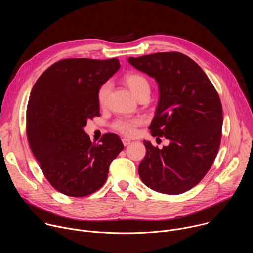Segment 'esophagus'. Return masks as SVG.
Wrapping results in <instances>:
<instances>
[{
  "instance_id": "1",
  "label": "esophagus",
  "mask_w": 253,
  "mask_h": 253,
  "mask_svg": "<svg viewBox=\"0 0 253 253\" xmlns=\"http://www.w3.org/2000/svg\"><path fill=\"white\" fill-rule=\"evenodd\" d=\"M122 143H123V145L126 147V146H128V145L131 143V140L124 138V139H122Z\"/></svg>"
}]
</instances>
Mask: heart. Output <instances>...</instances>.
Segmentation results:
<instances>
[{
    "mask_svg": "<svg viewBox=\"0 0 253 253\" xmlns=\"http://www.w3.org/2000/svg\"><path fill=\"white\" fill-rule=\"evenodd\" d=\"M123 81L137 98H140L143 95H149L150 83L145 75L139 72H130L124 75ZM110 90L111 83L109 81L102 83L99 86L97 90V101L99 106L104 107L106 105ZM143 124L144 121L142 118H118L111 124V128L123 136L132 137L137 133V129Z\"/></svg>",
    "mask_w": 253,
    "mask_h": 253,
    "instance_id": "1",
    "label": "heart"
}]
</instances>
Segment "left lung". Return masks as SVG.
Returning a JSON list of instances; mask_svg holds the SVG:
<instances>
[{
    "label": "left lung",
    "instance_id": "obj_1",
    "mask_svg": "<svg viewBox=\"0 0 253 253\" xmlns=\"http://www.w3.org/2000/svg\"><path fill=\"white\" fill-rule=\"evenodd\" d=\"M128 61L157 80L160 100L149 129L157 139L170 140L163 149L144 141L140 178L159 193H185L203 180L216 158L223 121L218 93L204 70L184 53L157 52Z\"/></svg>",
    "mask_w": 253,
    "mask_h": 253
}]
</instances>
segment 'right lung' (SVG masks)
<instances>
[{
    "label": "right lung",
    "mask_w": 253,
    "mask_h": 253,
    "mask_svg": "<svg viewBox=\"0 0 253 253\" xmlns=\"http://www.w3.org/2000/svg\"><path fill=\"white\" fill-rule=\"evenodd\" d=\"M120 67L118 58H65L37 80L27 107V137L48 183L68 197H86L106 182L124 146L112 133L92 143L83 131L100 116L97 90Z\"/></svg>",
    "instance_id": "obj_1"
}]
</instances>
